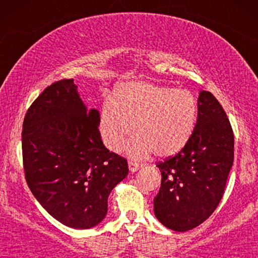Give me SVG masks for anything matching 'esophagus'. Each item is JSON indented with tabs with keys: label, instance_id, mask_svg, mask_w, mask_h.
<instances>
[{
	"label": "esophagus",
	"instance_id": "1",
	"mask_svg": "<svg viewBox=\"0 0 258 258\" xmlns=\"http://www.w3.org/2000/svg\"><path fill=\"white\" fill-rule=\"evenodd\" d=\"M128 165H129V170L132 172H135L140 169V164L136 163V162H134V161H129Z\"/></svg>",
	"mask_w": 258,
	"mask_h": 258
}]
</instances>
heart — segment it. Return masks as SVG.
Listing matches in <instances>:
<instances>
[{
	"instance_id": "heart-1",
	"label": "heart",
	"mask_w": 258,
	"mask_h": 258,
	"mask_svg": "<svg viewBox=\"0 0 258 258\" xmlns=\"http://www.w3.org/2000/svg\"><path fill=\"white\" fill-rule=\"evenodd\" d=\"M199 103L191 91L170 86L134 81L119 86L112 101L102 105L98 119L101 139L110 151L118 153L130 134L133 158L142 160L155 153L167 158L178 154L191 139Z\"/></svg>"
}]
</instances>
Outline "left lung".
Returning <instances> with one entry per match:
<instances>
[{
	"label": "left lung",
	"instance_id": "left-lung-1",
	"mask_svg": "<svg viewBox=\"0 0 258 258\" xmlns=\"http://www.w3.org/2000/svg\"><path fill=\"white\" fill-rule=\"evenodd\" d=\"M195 130L188 144L157 167L162 175L154 199L155 216L164 227L188 231L216 209L234 163V133L220 102L201 91Z\"/></svg>",
	"mask_w": 258,
	"mask_h": 258
}]
</instances>
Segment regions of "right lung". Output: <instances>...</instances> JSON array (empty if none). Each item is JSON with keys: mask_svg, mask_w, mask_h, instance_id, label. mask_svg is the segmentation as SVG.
Returning <instances> with one entry per match:
<instances>
[{"mask_svg": "<svg viewBox=\"0 0 258 258\" xmlns=\"http://www.w3.org/2000/svg\"><path fill=\"white\" fill-rule=\"evenodd\" d=\"M98 119L100 112L88 110L73 79L45 88L24 116L27 184L41 206L70 228L100 223L109 194L129 171L125 158L104 147Z\"/></svg>", "mask_w": 258, "mask_h": 258, "instance_id": "1", "label": "right lung"}]
</instances>
